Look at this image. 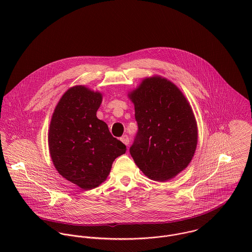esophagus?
<instances>
[{"label": "esophagus", "mask_w": 252, "mask_h": 252, "mask_svg": "<svg viewBox=\"0 0 252 252\" xmlns=\"http://www.w3.org/2000/svg\"><path fill=\"white\" fill-rule=\"evenodd\" d=\"M120 140H121V142H122L123 144H125V145H128L129 143H130V141H129V137H128L127 135H124V136H122Z\"/></svg>", "instance_id": "esophagus-1"}]
</instances>
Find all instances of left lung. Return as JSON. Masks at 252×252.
Segmentation results:
<instances>
[{"instance_id": "1", "label": "left lung", "mask_w": 252, "mask_h": 252, "mask_svg": "<svg viewBox=\"0 0 252 252\" xmlns=\"http://www.w3.org/2000/svg\"><path fill=\"white\" fill-rule=\"evenodd\" d=\"M128 97L139 127L131 156L148 179L172 180L189 165L198 143L189 102L175 83L160 75L144 78Z\"/></svg>"}]
</instances>
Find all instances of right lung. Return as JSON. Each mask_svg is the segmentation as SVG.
<instances>
[{"mask_svg":"<svg viewBox=\"0 0 252 252\" xmlns=\"http://www.w3.org/2000/svg\"><path fill=\"white\" fill-rule=\"evenodd\" d=\"M101 92L84 85L69 88L51 117L48 147L57 172L81 189L98 187L107 180L112 163L126 152L96 113Z\"/></svg>","mask_w":252,"mask_h":252,"instance_id":"add662e5","label":"right lung"}]
</instances>
